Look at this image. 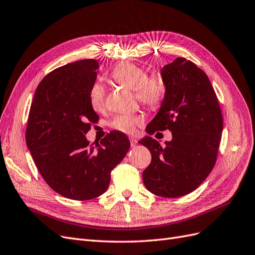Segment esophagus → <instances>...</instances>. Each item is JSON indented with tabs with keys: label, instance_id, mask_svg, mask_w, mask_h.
I'll return each mask as SVG.
<instances>
[{
	"label": "esophagus",
	"instance_id": "1",
	"mask_svg": "<svg viewBox=\"0 0 255 255\" xmlns=\"http://www.w3.org/2000/svg\"><path fill=\"white\" fill-rule=\"evenodd\" d=\"M137 144V139L136 138H134V137H130V145H131V147H135V145Z\"/></svg>",
	"mask_w": 255,
	"mask_h": 255
}]
</instances>
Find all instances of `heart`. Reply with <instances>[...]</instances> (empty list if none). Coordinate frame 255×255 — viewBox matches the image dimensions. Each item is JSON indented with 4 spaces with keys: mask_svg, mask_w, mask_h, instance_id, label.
Returning a JSON list of instances; mask_svg holds the SVG:
<instances>
[{
    "mask_svg": "<svg viewBox=\"0 0 255 255\" xmlns=\"http://www.w3.org/2000/svg\"><path fill=\"white\" fill-rule=\"evenodd\" d=\"M111 78L117 84L134 90L137 102L147 109L155 111L161 108L166 93V84L159 72L147 74V70L132 62H121L111 71ZM106 93L101 84H94L90 92V102L96 111L105 107ZM144 119L135 114H119L110 122V127L127 134L133 133L136 127L142 126Z\"/></svg>",
    "mask_w": 255,
    "mask_h": 255,
    "instance_id": "obj_1",
    "label": "heart"
}]
</instances>
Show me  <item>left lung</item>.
I'll return each instance as SVG.
<instances>
[{
  "instance_id": "left-lung-1",
  "label": "left lung",
  "mask_w": 255,
  "mask_h": 255,
  "mask_svg": "<svg viewBox=\"0 0 255 255\" xmlns=\"http://www.w3.org/2000/svg\"><path fill=\"white\" fill-rule=\"evenodd\" d=\"M166 93L146 132L171 131L162 146L147 136L138 143L151 153L143 182L151 193L176 198L196 190L214 167L223 131V114L209 77L183 57L163 67Z\"/></svg>"
}]
</instances>
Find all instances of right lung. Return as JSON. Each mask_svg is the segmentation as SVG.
I'll use <instances>...</instances> for the list:
<instances>
[{
  "label": "right lung",
  "instance_id": "add662e5",
  "mask_svg": "<svg viewBox=\"0 0 255 255\" xmlns=\"http://www.w3.org/2000/svg\"><path fill=\"white\" fill-rule=\"evenodd\" d=\"M97 69L95 59H84L48 73L37 87L26 125V145L41 176L74 200L104 194L112 169L130 148L120 131H111L97 147L86 137L100 120L90 102Z\"/></svg>",
  "mask_w": 255,
  "mask_h": 255
}]
</instances>
